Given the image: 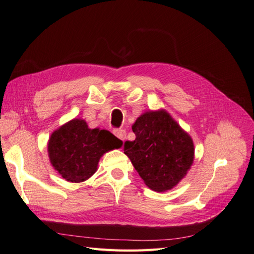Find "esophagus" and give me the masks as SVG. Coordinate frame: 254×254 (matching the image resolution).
I'll list each match as a JSON object with an SVG mask.
<instances>
[{
	"label": "esophagus",
	"mask_w": 254,
	"mask_h": 254,
	"mask_svg": "<svg viewBox=\"0 0 254 254\" xmlns=\"http://www.w3.org/2000/svg\"><path fill=\"white\" fill-rule=\"evenodd\" d=\"M113 133L117 135L120 140L124 141L125 137H126V131L124 129H114L113 130Z\"/></svg>",
	"instance_id": "esophagus-1"
}]
</instances>
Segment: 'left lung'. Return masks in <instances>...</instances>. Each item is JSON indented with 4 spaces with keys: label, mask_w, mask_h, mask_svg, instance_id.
Segmentation results:
<instances>
[{
    "label": "left lung",
    "mask_w": 254,
    "mask_h": 254,
    "mask_svg": "<svg viewBox=\"0 0 254 254\" xmlns=\"http://www.w3.org/2000/svg\"><path fill=\"white\" fill-rule=\"evenodd\" d=\"M132 131L135 139L124 143V152L146 186L157 191L177 186L194 160L190 136L164 110L141 115Z\"/></svg>",
    "instance_id": "obj_1"
}]
</instances>
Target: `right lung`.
I'll list each match as a JSON object with an SVG mask.
<instances>
[{"mask_svg": "<svg viewBox=\"0 0 254 254\" xmlns=\"http://www.w3.org/2000/svg\"><path fill=\"white\" fill-rule=\"evenodd\" d=\"M122 144L108 130L90 129L83 120L75 119L53 132L49 141V157L64 179L78 183L96 172L105 152L120 148Z\"/></svg>", "mask_w": 254, "mask_h": 254, "instance_id": "obj_1", "label": "right lung"}]
</instances>
